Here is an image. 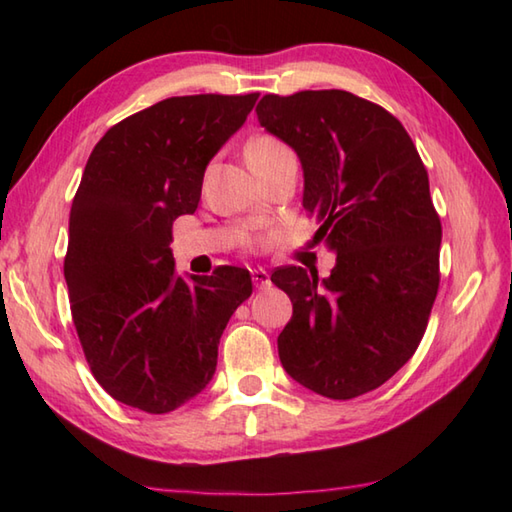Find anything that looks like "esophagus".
Masks as SVG:
<instances>
[{"label":"esophagus","mask_w":512,"mask_h":512,"mask_svg":"<svg viewBox=\"0 0 512 512\" xmlns=\"http://www.w3.org/2000/svg\"><path fill=\"white\" fill-rule=\"evenodd\" d=\"M253 284H255L257 290L268 288V286H270V275L266 273V270H262V268L253 270Z\"/></svg>","instance_id":"34e87169"}]
</instances>
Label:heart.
<instances>
[{
  "label": "heart",
  "mask_w": 512,
  "mask_h": 512,
  "mask_svg": "<svg viewBox=\"0 0 512 512\" xmlns=\"http://www.w3.org/2000/svg\"><path fill=\"white\" fill-rule=\"evenodd\" d=\"M244 154L250 169L257 176H262L268 169H273L281 162H297L295 151H292L284 140L275 134H255L246 140Z\"/></svg>",
  "instance_id": "1"
}]
</instances>
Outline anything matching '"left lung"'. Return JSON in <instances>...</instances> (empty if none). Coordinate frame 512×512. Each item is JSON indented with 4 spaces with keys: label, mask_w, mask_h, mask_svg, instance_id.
<instances>
[{
    "label": "left lung",
    "mask_w": 512,
    "mask_h": 512,
    "mask_svg": "<svg viewBox=\"0 0 512 512\" xmlns=\"http://www.w3.org/2000/svg\"><path fill=\"white\" fill-rule=\"evenodd\" d=\"M257 118L297 151L314 239L336 253L325 279L301 266L270 275L292 301L281 365L314 394L363 396L418 350L440 288L427 169L398 118L352 92L266 94Z\"/></svg>",
    "instance_id": "8db88e82"
}]
</instances>
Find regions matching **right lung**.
<instances>
[{
	"label": "right lung",
	"mask_w": 512,
	"mask_h": 512,
	"mask_svg": "<svg viewBox=\"0 0 512 512\" xmlns=\"http://www.w3.org/2000/svg\"><path fill=\"white\" fill-rule=\"evenodd\" d=\"M257 92L171 96L96 143L72 200L63 275L76 334L114 400L169 413L209 385L244 268L173 273V220L198 209L209 160L244 125Z\"/></svg>",
	"instance_id": "add662e5"
}]
</instances>
